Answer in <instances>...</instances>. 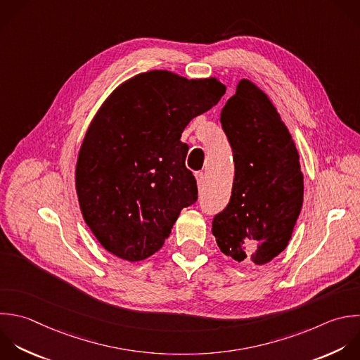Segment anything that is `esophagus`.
I'll list each match as a JSON object with an SVG mask.
<instances>
[{
	"label": "esophagus",
	"instance_id": "1",
	"mask_svg": "<svg viewBox=\"0 0 360 360\" xmlns=\"http://www.w3.org/2000/svg\"><path fill=\"white\" fill-rule=\"evenodd\" d=\"M195 179H197V184H198V188L202 190L204 186H205V174L202 172H197L195 173Z\"/></svg>",
	"mask_w": 360,
	"mask_h": 360
}]
</instances>
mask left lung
Returning a JSON list of instances; mask_svg holds the SVG:
<instances>
[{
	"mask_svg": "<svg viewBox=\"0 0 360 360\" xmlns=\"http://www.w3.org/2000/svg\"><path fill=\"white\" fill-rule=\"evenodd\" d=\"M235 177L228 205L212 218L222 253L264 264L280 255L302 205L298 152L267 96L240 80L221 111Z\"/></svg>",
	"mask_w": 360,
	"mask_h": 360,
	"instance_id": "obj_1",
	"label": "left lung"
}]
</instances>
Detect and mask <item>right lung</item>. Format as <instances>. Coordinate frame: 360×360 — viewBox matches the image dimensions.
<instances>
[{
	"label": "right lung",
	"mask_w": 360,
	"mask_h": 360,
	"mask_svg": "<svg viewBox=\"0 0 360 360\" xmlns=\"http://www.w3.org/2000/svg\"><path fill=\"white\" fill-rule=\"evenodd\" d=\"M217 79L166 70L138 75L103 104L83 141L76 188L86 224L112 255L138 262L158 252L180 211L198 198L186 167L188 122L224 96Z\"/></svg>",
	"instance_id": "add662e5"
}]
</instances>
